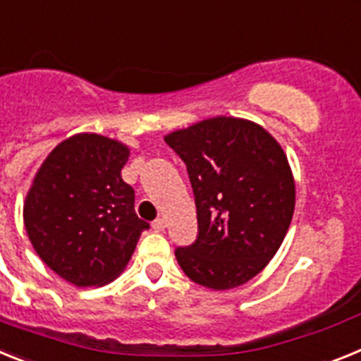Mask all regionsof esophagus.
<instances>
[{
	"label": "esophagus",
	"mask_w": 361,
	"mask_h": 361,
	"mask_svg": "<svg viewBox=\"0 0 361 361\" xmlns=\"http://www.w3.org/2000/svg\"><path fill=\"white\" fill-rule=\"evenodd\" d=\"M152 228H154L156 233H163V231H165V219H154V221H152Z\"/></svg>",
	"instance_id": "esophagus-1"
}]
</instances>
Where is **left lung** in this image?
I'll return each mask as SVG.
<instances>
[{"label":"left lung","instance_id":"8db88e82","mask_svg":"<svg viewBox=\"0 0 361 361\" xmlns=\"http://www.w3.org/2000/svg\"><path fill=\"white\" fill-rule=\"evenodd\" d=\"M187 165L198 240L176 250L194 283L228 290L267 267L283 243L296 183L281 145L262 125L216 116L165 136Z\"/></svg>","mask_w":361,"mask_h":361}]
</instances>
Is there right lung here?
I'll return each instance as SVG.
<instances>
[{
    "mask_svg": "<svg viewBox=\"0 0 361 361\" xmlns=\"http://www.w3.org/2000/svg\"><path fill=\"white\" fill-rule=\"evenodd\" d=\"M128 156L118 140L74 134L50 150L25 196L23 224L36 255L76 287L118 278L149 228L121 178Z\"/></svg>",
    "mask_w": 361,
    "mask_h": 361,
    "instance_id": "1",
    "label": "right lung"
}]
</instances>
